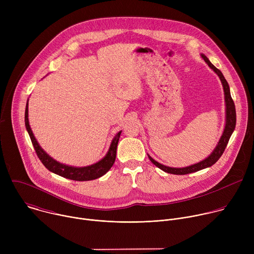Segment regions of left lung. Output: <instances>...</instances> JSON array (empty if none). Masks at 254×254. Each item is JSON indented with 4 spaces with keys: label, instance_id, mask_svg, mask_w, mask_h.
<instances>
[{
    "label": "left lung",
    "instance_id": "obj_1",
    "mask_svg": "<svg viewBox=\"0 0 254 254\" xmlns=\"http://www.w3.org/2000/svg\"><path fill=\"white\" fill-rule=\"evenodd\" d=\"M203 59L205 60V62L209 65L210 68H212L217 75L219 76L221 82H222V85H223V89H224V94H225V102H226V125H225V128H224V131H223V134L218 142V144H217L216 149L213 151V153L208 157L206 158L204 161L200 162V163H197L195 165H192V166H189V167H186V168H170V167H166L158 162H156L153 158H151L149 156V159L151 160V162L157 166L158 168H160L161 170L167 172V173H170V174H174V175H186V174H190V173H194V172H197V171H200L202 169H205V168H208V167H211L212 165H214L217 161L219 160V158L222 156L223 152L225 151V148L227 146L228 143V140L235 128V125H236V112H235V105H234V101L231 97V94H230V89H229V85L226 81V79L224 78L222 72L217 69L209 60L208 58L205 56V55H202Z\"/></svg>",
    "mask_w": 254,
    "mask_h": 254
}]
</instances>
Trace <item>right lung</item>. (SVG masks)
<instances>
[{"label": "right lung", "mask_w": 254, "mask_h": 254, "mask_svg": "<svg viewBox=\"0 0 254 254\" xmlns=\"http://www.w3.org/2000/svg\"><path fill=\"white\" fill-rule=\"evenodd\" d=\"M25 126L27 128V131L30 135L31 141L33 143L34 150L37 154L38 158L40 159V161L42 162V164L51 172H53L54 174H57L61 177L70 179V180H74V181H90V180H94L97 179L101 176H103L108 170H110L115 161H116V156H117V148H118V143H119V139L121 136V132H118V134L115 136V138L112 141L111 148L108 150L106 156L99 161L98 163L88 166V167H83V168H74V167H70V166H66L64 164H60L57 161L53 160L51 157H49L43 150L42 148L39 146L37 140H36L30 125H29V121H28V102L26 104V111H25Z\"/></svg>", "instance_id": "add662e5"}]
</instances>
